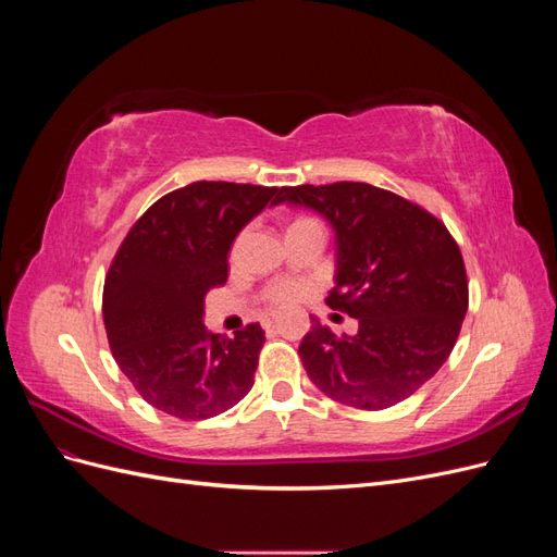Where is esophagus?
Instances as JSON below:
<instances>
[{
  "mask_svg": "<svg viewBox=\"0 0 557 557\" xmlns=\"http://www.w3.org/2000/svg\"><path fill=\"white\" fill-rule=\"evenodd\" d=\"M262 325H264V330H272L274 327V320L272 318H264Z\"/></svg>",
  "mask_w": 557,
  "mask_h": 557,
  "instance_id": "obj_1",
  "label": "esophagus"
}]
</instances>
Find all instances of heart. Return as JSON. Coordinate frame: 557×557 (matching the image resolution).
<instances>
[{
  "mask_svg": "<svg viewBox=\"0 0 557 557\" xmlns=\"http://www.w3.org/2000/svg\"><path fill=\"white\" fill-rule=\"evenodd\" d=\"M301 221H309V218H299V221H295V223H301ZM295 223H293V225H295ZM307 293H309L307 283H299V281H278V283H274L272 288H269V290L264 293V299H267L269 305H272L274 309H285V307L297 305L299 299H305Z\"/></svg>",
  "mask_w": 557,
  "mask_h": 557,
  "instance_id": "heart-1",
  "label": "heart"
}]
</instances>
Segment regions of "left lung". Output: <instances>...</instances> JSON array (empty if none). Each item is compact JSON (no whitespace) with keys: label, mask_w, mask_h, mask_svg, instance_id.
I'll list each match as a JSON object with an SVG mask.
<instances>
[{"label":"left lung","mask_w":557,"mask_h":557,"mask_svg":"<svg viewBox=\"0 0 557 557\" xmlns=\"http://www.w3.org/2000/svg\"><path fill=\"white\" fill-rule=\"evenodd\" d=\"M281 201L332 225L336 272L325 301L358 320L356 334L336 336L311 318L299 344L309 379L334 401L364 411L411 397L448 360L469 305L450 232L423 207L369 183L281 188Z\"/></svg>","instance_id":"obj_1"}]
</instances>
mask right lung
<instances>
[{"label":"right lung","instance_id":"right-lung-1","mask_svg":"<svg viewBox=\"0 0 557 557\" xmlns=\"http://www.w3.org/2000/svg\"><path fill=\"white\" fill-rule=\"evenodd\" d=\"M278 188L197 181L160 197L127 232L109 267L102 315L121 372L150 407L181 420L232 409L252 387L264 332L234 339L201 323L205 297L227 281L237 234Z\"/></svg>","mask_w":557,"mask_h":557}]
</instances>
